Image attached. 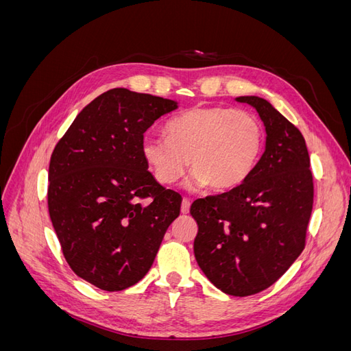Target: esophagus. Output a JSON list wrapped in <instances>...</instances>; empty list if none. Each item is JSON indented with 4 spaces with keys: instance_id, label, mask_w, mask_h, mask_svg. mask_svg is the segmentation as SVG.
I'll list each match as a JSON object with an SVG mask.
<instances>
[{
    "instance_id": "esophagus-1",
    "label": "esophagus",
    "mask_w": 351,
    "mask_h": 351,
    "mask_svg": "<svg viewBox=\"0 0 351 351\" xmlns=\"http://www.w3.org/2000/svg\"><path fill=\"white\" fill-rule=\"evenodd\" d=\"M189 210H190V200L184 197L182 200V214H189Z\"/></svg>"
}]
</instances>
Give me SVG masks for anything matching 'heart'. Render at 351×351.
Wrapping results in <instances>:
<instances>
[{
  "instance_id": "heart-1",
  "label": "heart",
  "mask_w": 351,
  "mask_h": 351,
  "mask_svg": "<svg viewBox=\"0 0 351 351\" xmlns=\"http://www.w3.org/2000/svg\"><path fill=\"white\" fill-rule=\"evenodd\" d=\"M167 137L146 134L142 155L161 184L183 177L190 162L189 187L226 192L240 186L256 167L263 149V125L256 115L227 107L197 105L167 124Z\"/></svg>"
}]
</instances>
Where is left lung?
I'll return each instance as SVG.
<instances>
[{"label":"left lung","mask_w":351,"mask_h":351,"mask_svg":"<svg viewBox=\"0 0 351 351\" xmlns=\"http://www.w3.org/2000/svg\"><path fill=\"white\" fill-rule=\"evenodd\" d=\"M258 111L267 132L252 174L230 192L195 200V258L217 289L252 295L268 289L300 256L313 206L304 137L259 97H239Z\"/></svg>","instance_id":"8db88e82"}]
</instances>
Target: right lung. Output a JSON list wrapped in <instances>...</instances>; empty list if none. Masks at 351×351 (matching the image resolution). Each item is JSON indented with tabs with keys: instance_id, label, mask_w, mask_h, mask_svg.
Here are the masks:
<instances>
[{
	"instance_id": "add662e5",
	"label": "right lung",
	"mask_w": 351,
	"mask_h": 351,
	"mask_svg": "<svg viewBox=\"0 0 351 351\" xmlns=\"http://www.w3.org/2000/svg\"><path fill=\"white\" fill-rule=\"evenodd\" d=\"M177 107L149 93L107 90L77 114L51 155L48 210L62 254L101 290L139 282L180 215L182 196L156 182L142 155L143 133Z\"/></svg>"
}]
</instances>
